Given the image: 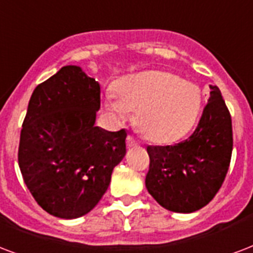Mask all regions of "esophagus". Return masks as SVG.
<instances>
[{
  "label": "esophagus",
  "mask_w": 253,
  "mask_h": 253,
  "mask_svg": "<svg viewBox=\"0 0 253 253\" xmlns=\"http://www.w3.org/2000/svg\"><path fill=\"white\" fill-rule=\"evenodd\" d=\"M126 143L128 147H134V146H138V144H139V140L135 139L132 135H128L126 138Z\"/></svg>",
  "instance_id": "esophagus-1"
}]
</instances>
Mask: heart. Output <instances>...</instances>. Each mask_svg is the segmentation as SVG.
I'll return each mask as SVG.
<instances>
[{
    "mask_svg": "<svg viewBox=\"0 0 253 253\" xmlns=\"http://www.w3.org/2000/svg\"><path fill=\"white\" fill-rule=\"evenodd\" d=\"M106 106L114 118L136 111V126L148 139L169 142L183 136L198 119L202 91L198 84L166 71L131 75L106 91Z\"/></svg>",
    "mask_w": 253,
    "mask_h": 253,
    "instance_id": "1",
    "label": "heart"
}]
</instances>
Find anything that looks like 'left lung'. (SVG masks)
Returning a JSON list of instances; mask_svg holds the SVG:
<instances>
[{
	"label": "left lung",
	"instance_id": "1",
	"mask_svg": "<svg viewBox=\"0 0 253 253\" xmlns=\"http://www.w3.org/2000/svg\"><path fill=\"white\" fill-rule=\"evenodd\" d=\"M198 127L172 146H147L150 167L146 187L162 207L172 212L198 211L220 190L232 155V121L217 86Z\"/></svg>",
	"mask_w": 253,
	"mask_h": 253
}]
</instances>
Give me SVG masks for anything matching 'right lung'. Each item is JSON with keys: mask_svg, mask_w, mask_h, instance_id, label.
<instances>
[{"mask_svg": "<svg viewBox=\"0 0 253 253\" xmlns=\"http://www.w3.org/2000/svg\"><path fill=\"white\" fill-rule=\"evenodd\" d=\"M101 86L78 66H63L34 88L19 136L18 165L33 198L50 215H86L126 155L125 128L94 126Z\"/></svg>", "mask_w": 253, "mask_h": 253, "instance_id": "right-lung-1", "label": "right lung"}]
</instances>
